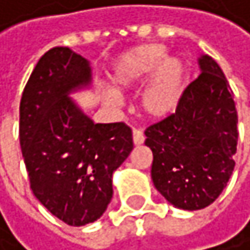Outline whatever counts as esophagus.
I'll return each instance as SVG.
<instances>
[{
	"label": "esophagus",
	"instance_id": "esophagus-1",
	"mask_svg": "<svg viewBox=\"0 0 250 250\" xmlns=\"http://www.w3.org/2000/svg\"><path fill=\"white\" fill-rule=\"evenodd\" d=\"M144 141H146L144 133L139 129H133V144L135 146H141V144H144Z\"/></svg>",
	"mask_w": 250,
	"mask_h": 250
}]
</instances>
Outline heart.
Listing matches in <instances>:
<instances>
[{"mask_svg": "<svg viewBox=\"0 0 250 250\" xmlns=\"http://www.w3.org/2000/svg\"><path fill=\"white\" fill-rule=\"evenodd\" d=\"M167 55V47L146 43L123 52L114 62L111 79L118 91L138 88L149 79L139 97V109L150 120H163L172 115L183 99L188 81L185 61ZM103 99L117 106L120 97L114 90H104Z\"/></svg>", "mask_w": 250, "mask_h": 250, "instance_id": "1", "label": "heart"}]
</instances>
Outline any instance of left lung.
I'll use <instances>...</instances> for the list:
<instances>
[{
    "label": "left lung",
    "mask_w": 250,
    "mask_h": 250,
    "mask_svg": "<svg viewBox=\"0 0 250 250\" xmlns=\"http://www.w3.org/2000/svg\"><path fill=\"white\" fill-rule=\"evenodd\" d=\"M188 85L175 114L146 130L153 151L151 180L171 206L201 210L214 203L234 171L237 109L229 83L208 55Z\"/></svg>",
    "instance_id": "left-lung-1"
}]
</instances>
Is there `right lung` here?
<instances>
[{
  "label": "right lung",
  "mask_w": 250,
  "mask_h": 250,
  "mask_svg": "<svg viewBox=\"0 0 250 250\" xmlns=\"http://www.w3.org/2000/svg\"><path fill=\"white\" fill-rule=\"evenodd\" d=\"M91 83L90 61L57 46L37 62L19 108V141L34 196L70 227L97 220L112 199V174L133 150L124 123H94L72 93Z\"/></svg>",
  "instance_id": "1"
}]
</instances>
